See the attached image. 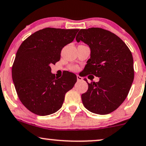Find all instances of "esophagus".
Instances as JSON below:
<instances>
[{"instance_id":"34e87169","label":"esophagus","mask_w":146,"mask_h":146,"mask_svg":"<svg viewBox=\"0 0 146 146\" xmlns=\"http://www.w3.org/2000/svg\"><path fill=\"white\" fill-rule=\"evenodd\" d=\"M77 80H78V81H82L83 79H82V77H80L79 75H77Z\"/></svg>"}]
</instances>
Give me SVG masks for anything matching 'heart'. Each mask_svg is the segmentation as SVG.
<instances>
[{"label":"heart","mask_w":146,"mask_h":146,"mask_svg":"<svg viewBox=\"0 0 146 146\" xmlns=\"http://www.w3.org/2000/svg\"><path fill=\"white\" fill-rule=\"evenodd\" d=\"M70 69L71 70V71H78V66L75 65V66H71V67H70Z\"/></svg>","instance_id":"1"}]
</instances>
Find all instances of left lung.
<instances>
[{"label":"left lung","instance_id":"1","mask_svg":"<svg viewBox=\"0 0 146 146\" xmlns=\"http://www.w3.org/2000/svg\"><path fill=\"white\" fill-rule=\"evenodd\" d=\"M77 42L83 41L90 48V58L84 68V76L99 78L88 83L87 92L82 94V103L92 113L105 115L123 103L133 80V58L129 47L120 37L101 28L81 29Z\"/></svg>","mask_w":146,"mask_h":146}]
</instances>
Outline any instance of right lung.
<instances>
[{
  "instance_id": "1",
  "label": "right lung",
  "mask_w": 146,
  "mask_h": 146,
  "mask_svg": "<svg viewBox=\"0 0 146 146\" xmlns=\"http://www.w3.org/2000/svg\"><path fill=\"white\" fill-rule=\"evenodd\" d=\"M79 29L45 28L29 36L17 50L12 78L20 101L30 111L47 115L60 110L77 76L66 71L60 78L51 73V64L60 59L62 49L74 40Z\"/></svg>"
}]
</instances>
